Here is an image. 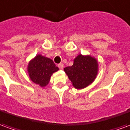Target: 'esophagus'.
Listing matches in <instances>:
<instances>
[{
  "instance_id": "obj_1",
  "label": "esophagus",
  "mask_w": 130,
  "mask_h": 130,
  "mask_svg": "<svg viewBox=\"0 0 130 130\" xmlns=\"http://www.w3.org/2000/svg\"><path fill=\"white\" fill-rule=\"evenodd\" d=\"M58 67L60 69H62L63 68V64L62 63H59V64H58Z\"/></svg>"
}]
</instances>
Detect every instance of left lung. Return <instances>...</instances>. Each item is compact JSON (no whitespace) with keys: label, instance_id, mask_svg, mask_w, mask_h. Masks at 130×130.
Segmentation results:
<instances>
[{"label":"left lung","instance_id":"8db88e82","mask_svg":"<svg viewBox=\"0 0 130 130\" xmlns=\"http://www.w3.org/2000/svg\"><path fill=\"white\" fill-rule=\"evenodd\" d=\"M64 71L76 89H82L92 84L98 71V63L95 58L89 55L79 54L74 59L71 67L64 68Z\"/></svg>","mask_w":130,"mask_h":130}]
</instances>
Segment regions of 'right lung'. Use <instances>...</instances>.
<instances>
[{
  "instance_id": "right-lung-1",
  "label": "right lung",
  "mask_w": 130,
  "mask_h": 130,
  "mask_svg": "<svg viewBox=\"0 0 130 130\" xmlns=\"http://www.w3.org/2000/svg\"><path fill=\"white\" fill-rule=\"evenodd\" d=\"M59 70L52 60L37 54L28 63L27 72L29 78L35 84L44 87L49 84L52 74Z\"/></svg>"
}]
</instances>
